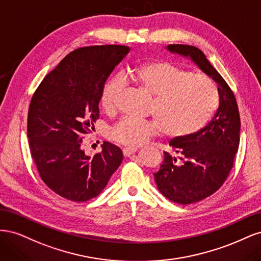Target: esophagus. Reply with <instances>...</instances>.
Here are the masks:
<instances>
[{
	"label": "esophagus",
	"instance_id": "obj_1",
	"mask_svg": "<svg viewBox=\"0 0 261 261\" xmlns=\"http://www.w3.org/2000/svg\"><path fill=\"white\" fill-rule=\"evenodd\" d=\"M137 151V148H130V147H127V148H124L123 149V154L125 156H129L132 154H134Z\"/></svg>",
	"mask_w": 261,
	"mask_h": 261
}]
</instances>
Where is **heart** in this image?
Here are the masks:
<instances>
[{
	"label": "heart",
	"instance_id": "obj_1",
	"mask_svg": "<svg viewBox=\"0 0 261 261\" xmlns=\"http://www.w3.org/2000/svg\"><path fill=\"white\" fill-rule=\"evenodd\" d=\"M139 88L153 96L152 112L158 120L125 116L110 130L115 143L130 148L146 144L162 127L172 137H184L204 127L218 103L217 88L203 74L186 72L169 61L155 60L129 70ZM124 88L121 77L110 78L100 96L101 108L113 113Z\"/></svg>",
	"mask_w": 261,
	"mask_h": 261
}]
</instances>
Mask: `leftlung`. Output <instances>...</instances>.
<instances>
[{"label":"left lung","instance_id":"left-lung-1","mask_svg":"<svg viewBox=\"0 0 261 261\" xmlns=\"http://www.w3.org/2000/svg\"><path fill=\"white\" fill-rule=\"evenodd\" d=\"M172 53L191 58L218 84L219 108L212 120L193 135L172 139L154 180L163 196L179 204L198 202L223 185L240 146L241 118L234 93L198 48L169 44Z\"/></svg>","mask_w":261,"mask_h":261}]
</instances>
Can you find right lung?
Returning a JSON list of instances; mask_svg holds the SVG:
<instances>
[{
    "label": "right lung",
    "mask_w": 261,
    "mask_h": 261,
    "mask_svg": "<svg viewBox=\"0 0 261 261\" xmlns=\"http://www.w3.org/2000/svg\"><path fill=\"white\" fill-rule=\"evenodd\" d=\"M129 51L117 44L76 49L43 78L31 98V156L44 184L63 198H94L122 163V150L115 145L105 141L102 151L90 156L82 143L99 118L105 83Z\"/></svg>",
    "instance_id": "obj_1"
}]
</instances>
